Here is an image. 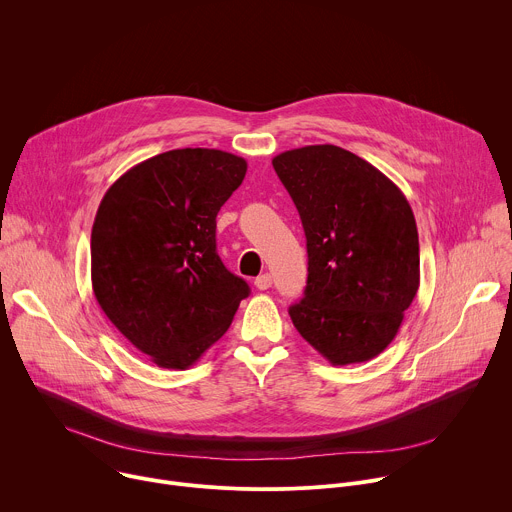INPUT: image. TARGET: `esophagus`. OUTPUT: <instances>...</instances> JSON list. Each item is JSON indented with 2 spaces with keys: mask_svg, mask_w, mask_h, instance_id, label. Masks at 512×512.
I'll return each instance as SVG.
<instances>
[{
  "mask_svg": "<svg viewBox=\"0 0 512 512\" xmlns=\"http://www.w3.org/2000/svg\"><path fill=\"white\" fill-rule=\"evenodd\" d=\"M255 287H257V289H269V287H271V275H269V273H263V275L255 277Z\"/></svg>",
  "mask_w": 512,
  "mask_h": 512,
  "instance_id": "1",
  "label": "esophagus"
}]
</instances>
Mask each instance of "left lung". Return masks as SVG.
<instances>
[{
    "mask_svg": "<svg viewBox=\"0 0 512 512\" xmlns=\"http://www.w3.org/2000/svg\"><path fill=\"white\" fill-rule=\"evenodd\" d=\"M308 247L304 298L291 322L330 364L367 362L397 336L419 289V237L405 194L338 145L273 158Z\"/></svg>",
    "mask_w": 512,
    "mask_h": 512,
    "instance_id": "left-lung-1",
    "label": "left lung"
}]
</instances>
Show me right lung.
Segmentation results:
<instances>
[{
  "label": "right lung",
  "instance_id": "1",
  "mask_svg": "<svg viewBox=\"0 0 512 512\" xmlns=\"http://www.w3.org/2000/svg\"><path fill=\"white\" fill-rule=\"evenodd\" d=\"M247 162L184 148L145 160L105 192L91 233V281L111 324L158 367L184 371L249 296L216 253V214Z\"/></svg>",
  "mask_w": 512,
  "mask_h": 512
}]
</instances>
